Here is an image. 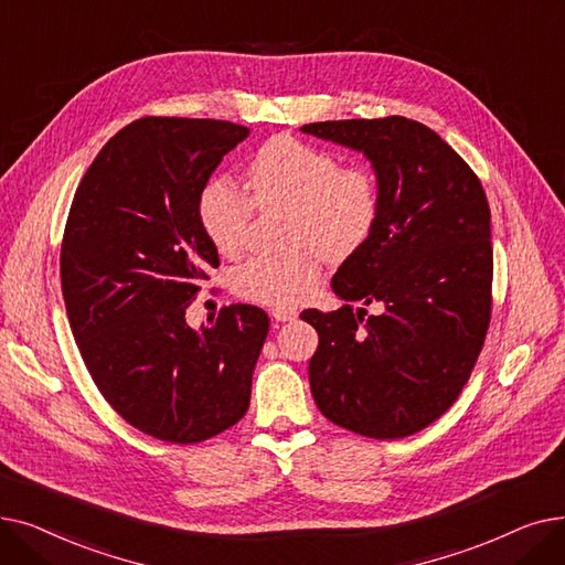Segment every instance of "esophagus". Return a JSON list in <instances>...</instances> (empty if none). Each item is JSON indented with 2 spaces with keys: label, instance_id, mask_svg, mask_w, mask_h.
I'll use <instances>...</instances> for the list:
<instances>
[{
  "label": "esophagus",
  "instance_id": "obj_1",
  "mask_svg": "<svg viewBox=\"0 0 565 565\" xmlns=\"http://www.w3.org/2000/svg\"><path fill=\"white\" fill-rule=\"evenodd\" d=\"M271 317L276 321H291V319H297V310H291V308H274Z\"/></svg>",
  "mask_w": 565,
  "mask_h": 565
}]
</instances>
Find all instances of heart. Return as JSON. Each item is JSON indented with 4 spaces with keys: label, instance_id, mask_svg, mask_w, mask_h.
I'll return each mask as SVG.
<instances>
[{
    "label": "heart",
    "instance_id": "heart-1",
    "mask_svg": "<svg viewBox=\"0 0 565 565\" xmlns=\"http://www.w3.org/2000/svg\"><path fill=\"white\" fill-rule=\"evenodd\" d=\"M246 191L211 177L198 195V218L218 253L244 250L259 209H289V241L297 250L257 255L241 264L232 287L241 299L287 308L312 291L321 255L344 259L367 244L382 213L380 181L363 166H340L335 153L303 140H268L246 168Z\"/></svg>",
    "mask_w": 565,
    "mask_h": 565
}]
</instances>
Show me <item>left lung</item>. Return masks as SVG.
<instances>
[{
	"mask_svg": "<svg viewBox=\"0 0 565 565\" xmlns=\"http://www.w3.org/2000/svg\"><path fill=\"white\" fill-rule=\"evenodd\" d=\"M363 151L382 191L367 244L331 280L340 310H303L319 333L310 388L331 423L402 439L435 423L469 382L492 312V234L486 191L465 160L414 119L301 126ZM349 300L377 302L354 311Z\"/></svg>",
	"mask_w": 565,
	"mask_h": 565,
	"instance_id": "8db88e82",
	"label": "left lung"
}]
</instances>
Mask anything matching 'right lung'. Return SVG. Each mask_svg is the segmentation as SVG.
<instances>
[{"instance_id":"obj_1","label":"right lung","mask_w":565,"mask_h":565,"mask_svg":"<svg viewBox=\"0 0 565 565\" xmlns=\"http://www.w3.org/2000/svg\"><path fill=\"white\" fill-rule=\"evenodd\" d=\"M250 136L218 119L145 117L121 128L79 181L62 241V291L100 395L140 433L198 444L244 418L268 333L255 306L185 324L218 250L198 195Z\"/></svg>"}]
</instances>
